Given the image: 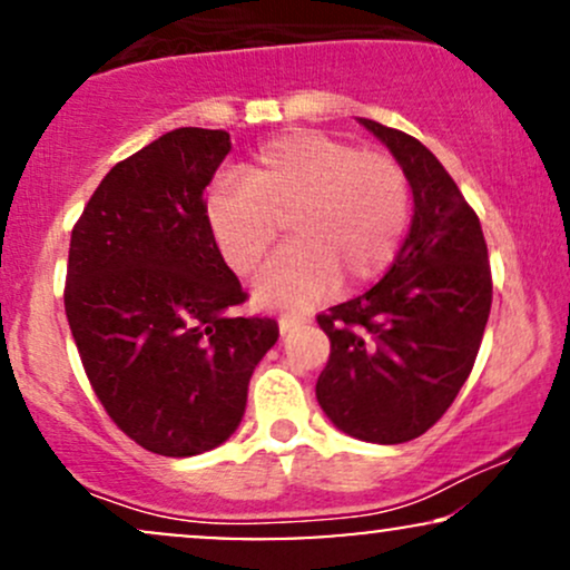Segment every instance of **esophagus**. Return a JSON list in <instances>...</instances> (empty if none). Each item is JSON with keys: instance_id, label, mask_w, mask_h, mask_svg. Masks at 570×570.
<instances>
[{"instance_id": "obj_1", "label": "esophagus", "mask_w": 570, "mask_h": 570, "mask_svg": "<svg viewBox=\"0 0 570 570\" xmlns=\"http://www.w3.org/2000/svg\"><path fill=\"white\" fill-rule=\"evenodd\" d=\"M305 322H307L305 313H284V316L278 318L281 335H286V332H292L294 326H299V324H305Z\"/></svg>"}]
</instances>
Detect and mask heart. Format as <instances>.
I'll list each match as a JSON object with an SVG mask.
<instances>
[{
  "label": "heart",
  "mask_w": 570,
  "mask_h": 570,
  "mask_svg": "<svg viewBox=\"0 0 570 570\" xmlns=\"http://www.w3.org/2000/svg\"><path fill=\"white\" fill-rule=\"evenodd\" d=\"M206 219L240 276L265 263L289 219L292 244L254 286L259 305H311L381 278L410 222L402 166L377 149H356L322 130L265 141L244 174H222L208 189Z\"/></svg>",
  "instance_id": "b5f03b06"
}]
</instances>
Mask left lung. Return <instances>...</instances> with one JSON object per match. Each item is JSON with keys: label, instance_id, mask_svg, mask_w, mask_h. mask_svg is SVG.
<instances>
[{"label": "left lung", "instance_id": "1", "mask_svg": "<svg viewBox=\"0 0 570 570\" xmlns=\"http://www.w3.org/2000/svg\"><path fill=\"white\" fill-rule=\"evenodd\" d=\"M358 122L394 153L415 214L391 271L316 318L330 337L316 399L348 436L399 444L426 434L466 383L493 278L480 219L442 163L404 130Z\"/></svg>", "mask_w": 570, "mask_h": 570}]
</instances>
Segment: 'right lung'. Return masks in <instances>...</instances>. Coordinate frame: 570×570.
Here are the masks:
<instances>
[{"label": "right lung", "instance_id": "right-lung-1", "mask_svg": "<svg viewBox=\"0 0 570 570\" xmlns=\"http://www.w3.org/2000/svg\"><path fill=\"white\" fill-rule=\"evenodd\" d=\"M227 153V130L163 134L104 176L71 230L63 307L85 375L122 434L168 458L238 429L278 340L276 318L233 313L248 294L206 219Z\"/></svg>", "mask_w": 570, "mask_h": 570}]
</instances>
